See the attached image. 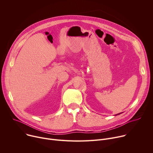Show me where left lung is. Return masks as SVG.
<instances>
[{
	"label": "left lung",
	"instance_id": "obj_1",
	"mask_svg": "<svg viewBox=\"0 0 153 153\" xmlns=\"http://www.w3.org/2000/svg\"><path fill=\"white\" fill-rule=\"evenodd\" d=\"M120 113H119V114H116V115H119V114H120Z\"/></svg>",
	"mask_w": 153,
	"mask_h": 153
}]
</instances>
